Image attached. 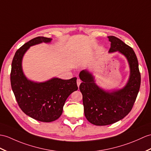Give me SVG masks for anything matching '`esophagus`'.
<instances>
[{
    "mask_svg": "<svg viewBox=\"0 0 151 151\" xmlns=\"http://www.w3.org/2000/svg\"><path fill=\"white\" fill-rule=\"evenodd\" d=\"M76 83H77V86H78V87H79L80 85V83H81V80L78 78L76 80Z\"/></svg>",
    "mask_w": 151,
    "mask_h": 151,
    "instance_id": "esophagus-1",
    "label": "esophagus"
}]
</instances>
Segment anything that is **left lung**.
<instances>
[{
	"label": "left lung",
	"mask_w": 151,
	"mask_h": 151,
	"mask_svg": "<svg viewBox=\"0 0 151 151\" xmlns=\"http://www.w3.org/2000/svg\"><path fill=\"white\" fill-rule=\"evenodd\" d=\"M107 37L111 42L109 52L118 51L124 56L130 68V75L122 89L105 90L97 85L94 76L88 70L80 71L79 77L82 82L79 88L83 96L84 114L90 123L99 126L114 124L129 113L141 83L138 62L134 51L117 37Z\"/></svg>",
	"instance_id": "obj_1"
}]
</instances>
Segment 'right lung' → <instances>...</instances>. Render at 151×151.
I'll return each instance as SVG.
<instances>
[{
	"instance_id": "1",
	"label": "right lung",
	"mask_w": 151,
	"mask_h": 151,
	"mask_svg": "<svg viewBox=\"0 0 151 151\" xmlns=\"http://www.w3.org/2000/svg\"><path fill=\"white\" fill-rule=\"evenodd\" d=\"M52 38L38 37L24 44L15 52L10 75L11 85L20 108L31 118L43 122H53L60 116L65 100L78 89L76 78L63 80L54 77L43 82L28 79L22 69L24 55L31 46L50 43Z\"/></svg>"
}]
</instances>
